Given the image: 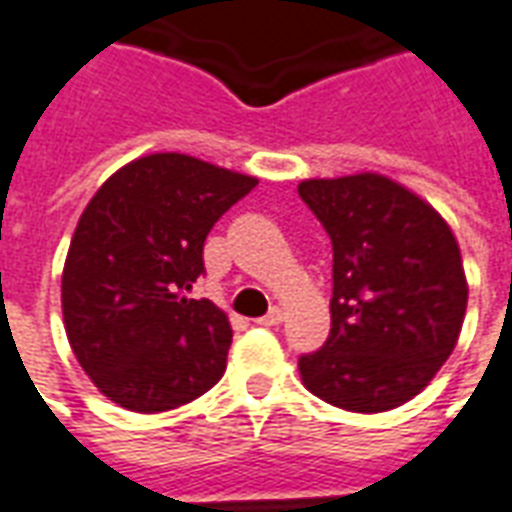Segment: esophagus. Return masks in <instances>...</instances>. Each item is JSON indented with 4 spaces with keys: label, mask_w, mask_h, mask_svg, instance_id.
Wrapping results in <instances>:
<instances>
[{
    "label": "esophagus",
    "mask_w": 512,
    "mask_h": 512,
    "mask_svg": "<svg viewBox=\"0 0 512 512\" xmlns=\"http://www.w3.org/2000/svg\"><path fill=\"white\" fill-rule=\"evenodd\" d=\"M257 326H279L282 323V310L279 307H274V310L268 312V315H263V318H257Z\"/></svg>",
    "instance_id": "obj_1"
}]
</instances>
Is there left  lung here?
<instances>
[{"label": "left lung", "mask_w": 512, "mask_h": 512, "mask_svg": "<svg viewBox=\"0 0 512 512\" xmlns=\"http://www.w3.org/2000/svg\"><path fill=\"white\" fill-rule=\"evenodd\" d=\"M301 200L334 249L332 332L299 359L312 395L378 414L419 395L450 359L469 285L452 227L381 172L307 178Z\"/></svg>", "instance_id": "obj_1"}]
</instances>
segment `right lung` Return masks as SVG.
Masks as SVG:
<instances>
[{
    "mask_svg": "<svg viewBox=\"0 0 512 512\" xmlns=\"http://www.w3.org/2000/svg\"><path fill=\"white\" fill-rule=\"evenodd\" d=\"M255 186L252 175L186 153H147L87 202L62 268V323L112 403L158 414L222 378L230 321L189 293L211 227Z\"/></svg>",
    "mask_w": 512,
    "mask_h": 512,
    "instance_id": "right-lung-1",
    "label": "right lung"
}]
</instances>
